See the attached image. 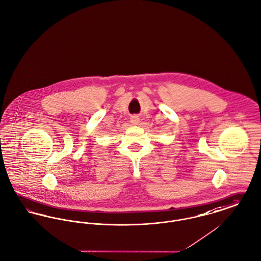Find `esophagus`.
<instances>
[{"mask_svg":"<svg viewBox=\"0 0 261 261\" xmlns=\"http://www.w3.org/2000/svg\"><path fill=\"white\" fill-rule=\"evenodd\" d=\"M130 122L133 123V124H138L139 122V118L138 116H133L132 118H130Z\"/></svg>","mask_w":261,"mask_h":261,"instance_id":"esophagus-1","label":"esophagus"}]
</instances>
